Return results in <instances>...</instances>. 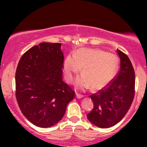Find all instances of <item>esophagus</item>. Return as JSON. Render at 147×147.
Here are the masks:
<instances>
[{
  "instance_id": "esophagus-1",
  "label": "esophagus",
  "mask_w": 147,
  "mask_h": 147,
  "mask_svg": "<svg viewBox=\"0 0 147 147\" xmlns=\"http://www.w3.org/2000/svg\"><path fill=\"white\" fill-rule=\"evenodd\" d=\"M83 97H84V96H83L82 94H78V93H76V97H77V98H78V99L82 98Z\"/></svg>"
}]
</instances>
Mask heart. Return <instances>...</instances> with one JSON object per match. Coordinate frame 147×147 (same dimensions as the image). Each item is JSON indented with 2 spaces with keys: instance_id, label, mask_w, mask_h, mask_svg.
I'll return each instance as SVG.
<instances>
[{
  "instance_id": "1",
  "label": "heart",
  "mask_w": 147,
  "mask_h": 147,
  "mask_svg": "<svg viewBox=\"0 0 147 147\" xmlns=\"http://www.w3.org/2000/svg\"><path fill=\"white\" fill-rule=\"evenodd\" d=\"M117 65L115 55L99 49L80 48L73 56L69 55L65 59V78L68 82L72 83L75 75L82 67L83 75L77 81V86L82 90L92 87L93 90H99L112 80Z\"/></svg>"
}]
</instances>
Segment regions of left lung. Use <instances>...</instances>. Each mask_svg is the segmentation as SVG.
<instances>
[{
	"mask_svg": "<svg viewBox=\"0 0 147 147\" xmlns=\"http://www.w3.org/2000/svg\"><path fill=\"white\" fill-rule=\"evenodd\" d=\"M120 69L105 87L90 96L94 107L87 119L100 128H109L123 119L135 94V73L128 56L117 50Z\"/></svg>",
	"mask_w": 147,
	"mask_h": 147,
	"instance_id": "8db88e82",
	"label": "left lung"
}]
</instances>
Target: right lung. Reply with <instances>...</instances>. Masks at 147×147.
<instances>
[{
  "label": "right lung",
  "mask_w": 147,
  "mask_h": 147,
  "mask_svg": "<svg viewBox=\"0 0 147 147\" xmlns=\"http://www.w3.org/2000/svg\"><path fill=\"white\" fill-rule=\"evenodd\" d=\"M61 43L42 42L26 51L16 72V97L23 115L46 128L64 116L75 91L63 81L64 55Z\"/></svg>",
  "instance_id": "add662e5"
}]
</instances>
